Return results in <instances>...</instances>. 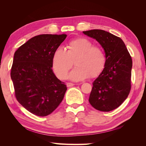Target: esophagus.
<instances>
[{
    "instance_id": "esophagus-1",
    "label": "esophagus",
    "mask_w": 146,
    "mask_h": 146,
    "mask_svg": "<svg viewBox=\"0 0 146 146\" xmlns=\"http://www.w3.org/2000/svg\"><path fill=\"white\" fill-rule=\"evenodd\" d=\"M66 85H67L68 87H71V86H73L74 85H75V84L71 83V82H68L67 84H66Z\"/></svg>"
}]
</instances>
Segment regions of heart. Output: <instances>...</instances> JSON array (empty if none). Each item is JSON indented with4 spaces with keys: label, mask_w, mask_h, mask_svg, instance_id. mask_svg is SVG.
Masks as SVG:
<instances>
[{
    "label": "heart",
    "mask_w": 146,
    "mask_h": 146,
    "mask_svg": "<svg viewBox=\"0 0 146 146\" xmlns=\"http://www.w3.org/2000/svg\"><path fill=\"white\" fill-rule=\"evenodd\" d=\"M73 60L76 67L69 77L75 81L82 80L90 76L97 77L102 72L106 64L104 51L100 47L93 46L92 42L84 37L73 39L68 44V51L58 48L54 51L52 68L59 79H65L72 68Z\"/></svg>",
    "instance_id": "b5f03b06"
}]
</instances>
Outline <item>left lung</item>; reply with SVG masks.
Masks as SVG:
<instances>
[{
	"label": "left lung",
	"instance_id": "1",
	"mask_svg": "<svg viewBox=\"0 0 146 146\" xmlns=\"http://www.w3.org/2000/svg\"><path fill=\"white\" fill-rule=\"evenodd\" d=\"M104 49L105 68L93 82L89 102L101 111H110L122 104L131 88L132 58L120 37L102 29L83 31Z\"/></svg>",
	"mask_w": 146,
	"mask_h": 146
}]
</instances>
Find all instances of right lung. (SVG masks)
Returning a JSON list of instances; mask_svg holds the SVG:
<instances>
[{
    "mask_svg": "<svg viewBox=\"0 0 146 146\" xmlns=\"http://www.w3.org/2000/svg\"><path fill=\"white\" fill-rule=\"evenodd\" d=\"M67 35L42 34L29 39L14 54L11 69L15 95L33 114L46 117L62 101L67 87L52 70L54 51Z\"/></svg>",
    "mask_w": 146,
    "mask_h": 146,
    "instance_id": "add662e5",
    "label": "right lung"
}]
</instances>
